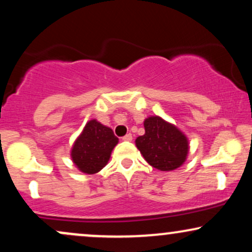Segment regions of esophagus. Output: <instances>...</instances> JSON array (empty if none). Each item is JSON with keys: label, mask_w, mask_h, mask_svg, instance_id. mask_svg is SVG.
I'll use <instances>...</instances> for the list:
<instances>
[{"label": "esophagus", "mask_w": 252, "mask_h": 252, "mask_svg": "<svg viewBox=\"0 0 252 252\" xmlns=\"http://www.w3.org/2000/svg\"><path fill=\"white\" fill-rule=\"evenodd\" d=\"M123 141H126V142H130V141L132 140V135L131 134H126V136H124V137L122 138Z\"/></svg>", "instance_id": "obj_1"}]
</instances>
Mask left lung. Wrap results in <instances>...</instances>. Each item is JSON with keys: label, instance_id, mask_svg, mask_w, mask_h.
<instances>
[{"label": "left lung", "instance_id": "1", "mask_svg": "<svg viewBox=\"0 0 252 252\" xmlns=\"http://www.w3.org/2000/svg\"><path fill=\"white\" fill-rule=\"evenodd\" d=\"M143 126L146 132L135 143L144 160L162 172L181 167L189 156V137L175 124L156 115L147 117Z\"/></svg>", "mask_w": 252, "mask_h": 252}]
</instances>
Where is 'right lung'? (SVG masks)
Listing matches in <instances>:
<instances>
[{
	"label": "right lung",
	"mask_w": 252,
	"mask_h": 252,
	"mask_svg": "<svg viewBox=\"0 0 252 252\" xmlns=\"http://www.w3.org/2000/svg\"><path fill=\"white\" fill-rule=\"evenodd\" d=\"M118 138L111 128L89 121L71 148V160L84 174H96L106 166Z\"/></svg>",
	"instance_id": "1"
}]
</instances>
